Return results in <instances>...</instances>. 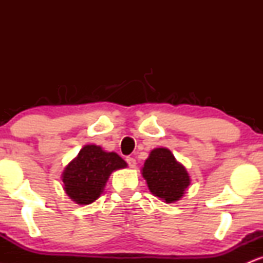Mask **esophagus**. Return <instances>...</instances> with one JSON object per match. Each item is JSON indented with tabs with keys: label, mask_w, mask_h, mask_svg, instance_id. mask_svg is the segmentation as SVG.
Returning <instances> with one entry per match:
<instances>
[{
	"label": "esophagus",
	"mask_w": 263,
	"mask_h": 263,
	"mask_svg": "<svg viewBox=\"0 0 263 263\" xmlns=\"http://www.w3.org/2000/svg\"><path fill=\"white\" fill-rule=\"evenodd\" d=\"M126 162H127L129 168L136 167V159L134 158V157H127V158H126Z\"/></svg>",
	"instance_id": "1"
}]
</instances>
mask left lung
<instances>
[{
  "label": "left lung",
  "mask_w": 263,
  "mask_h": 263,
  "mask_svg": "<svg viewBox=\"0 0 263 263\" xmlns=\"http://www.w3.org/2000/svg\"><path fill=\"white\" fill-rule=\"evenodd\" d=\"M142 176L151 192L167 203L179 200L190 184L186 170L167 148H156L151 152L142 168Z\"/></svg>",
  "instance_id": "left-lung-1"
}]
</instances>
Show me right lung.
I'll list each match as a JSON object with an SVG mask.
<instances>
[{"label":"right lung","mask_w":263,"mask_h":263,"mask_svg":"<svg viewBox=\"0 0 263 263\" xmlns=\"http://www.w3.org/2000/svg\"><path fill=\"white\" fill-rule=\"evenodd\" d=\"M126 165L127 163L117 153L105 152L101 147L87 144L63 173L66 194L78 204L92 203L100 197L111 172Z\"/></svg>","instance_id":"1"}]
</instances>
